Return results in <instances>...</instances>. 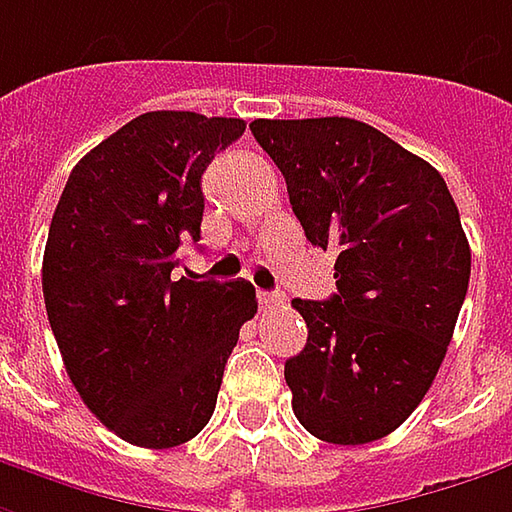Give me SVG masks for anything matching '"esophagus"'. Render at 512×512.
<instances>
[{"mask_svg":"<svg viewBox=\"0 0 512 512\" xmlns=\"http://www.w3.org/2000/svg\"><path fill=\"white\" fill-rule=\"evenodd\" d=\"M283 295L280 292H257V303L260 309H280L283 306Z\"/></svg>","mask_w":512,"mask_h":512,"instance_id":"34e87169","label":"esophagus"}]
</instances>
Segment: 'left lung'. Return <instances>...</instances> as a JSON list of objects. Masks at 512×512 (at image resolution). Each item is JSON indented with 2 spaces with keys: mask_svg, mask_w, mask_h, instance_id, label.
I'll return each mask as SVG.
<instances>
[{
  "mask_svg": "<svg viewBox=\"0 0 512 512\" xmlns=\"http://www.w3.org/2000/svg\"><path fill=\"white\" fill-rule=\"evenodd\" d=\"M306 240L335 252L329 300H292L309 338L286 361L298 421L329 444L398 430L433 387L470 283L453 194L427 160L349 117L255 120Z\"/></svg>",
  "mask_w": 512,
  "mask_h": 512,
  "instance_id": "8db88e82",
  "label": "left lung"
}]
</instances>
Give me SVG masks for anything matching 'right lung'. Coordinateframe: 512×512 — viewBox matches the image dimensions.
<instances>
[{
	"label": "right lung",
	"mask_w": 512,
	"mask_h": 512,
	"mask_svg": "<svg viewBox=\"0 0 512 512\" xmlns=\"http://www.w3.org/2000/svg\"><path fill=\"white\" fill-rule=\"evenodd\" d=\"M246 131L234 117L148 111L79 160L56 203L42 292L85 407L128 444H186L212 418L240 326L246 280L177 278L200 240L203 171Z\"/></svg>",
	"instance_id": "obj_1"
}]
</instances>
